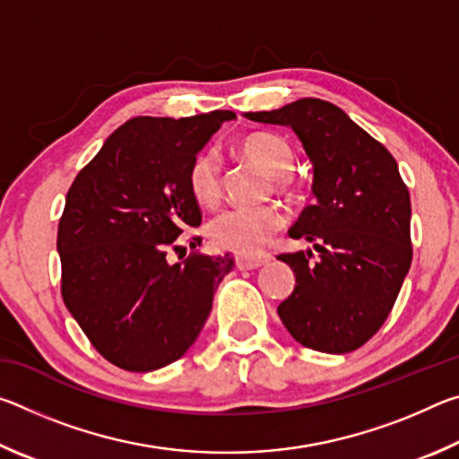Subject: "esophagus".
I'll return each mask as SVG.
<instances>
[{
  "instance_id": "esophagus-1",
  "label": "esophagus",
  "mask_w": 459,
  "mask_h": 459,
  "mask_svg": "<svg viewBox=\"0 0 459 459\" xmlns=\"http://www.w3.org/2000/svg\"><path fill=\"white\" fill-rule=\"evenodd\" d=\"M269 261V257H265V255H237V267L238 269H257L261 265H265V263Z\"/></svg>"
}]
</instances>
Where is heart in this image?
<instances>
[{
	"instance_id": "b5f03b06",
	"label": "heart",
	"mask_w": 459,
	"mask_h": 459,
	"mask_svg": "<svg viewBox=\"0 0 459 459\" xmlns=\"http://www.w3.org/2000/svg\"><path fill=\"white\" fill-rule=\"evenodd\" d=\"M237 150L243 158L269 174L271 188L277 194L287 200L299 196V180L290 172L295 161L290 139L273 131H251L238 139ZM188 188L200 206H219L222 198V176L219 160L212 152L194 158L188 168ZM283 224L285 214L281 206L271 202L257 208H237L222 212L208 227V237L216 247L251 255L261 251L283 229Z\"/></svg>"
}]
</instances>
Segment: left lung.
I'll return each instance as SVG.
<instances>
[{"instance_id":"1","label":"left lung","mask_w":459,"mask_h":459,"mask_svg":"<svg viewBox=\"0 0 459 459\" xmlns=\"http://www.w3.org/2000/svg\"><path fill=\"white\" fill-rule=\"evenodd\" d=\"M251 121L290 126L314 164L316 202L290 229L320 253H283L295 287L277 314L287 332L317 352L367 344L397 301L413 259L411 198L391 152L322 99H299Z\"/></svg>"}]
</instances>
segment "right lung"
<instances>
[{
  "mask_svg": "<svg viewBox=\"0 0 459 459\" xmlns=\"http://www.w3.org/2000/svg\"><path fill=\"white\" fill-rule=\"evenodd\" d=\"M232 111L134 117L76 174L58 222L60 293L95 351L150 372L182 359L212 309L230 255L208 257L176 238L200 227L188 168ZM200 237L190 238L194 248Z\"/></svg>",
  "mask_w": 459,
  "mask_h": 459,
  "instance_id": "right-lung-1",
  "label": "right lung"
}]
</instances>
